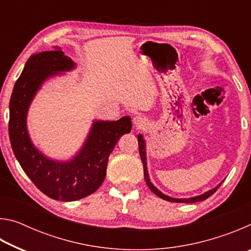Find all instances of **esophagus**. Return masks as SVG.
<instances>
[{
    "label": "esophagus",
    "instance_id": "obj_1",
    "mask_svg": "<svg viewBox=\"0 0 251 251\" xmlns=\"http://www.w3.org/2000/svg\"><path fill=\"white\" fill-rule=\"evenodd\" d=\"M133 123H134L135 127H137V128H144L145 125L147 124V121L144 116H136V117H134Z\"/></svg>",
    "mask_w": 251,
    "mask_h": 251
}]
</instances>
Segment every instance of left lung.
I'll return each instance as SVG.
<instances>
[{"mask_svg":"<svg viewBox=\"0 0 251 251\" xmlns=\"http://www.w3.org/2000/svg\"><path fill=\"white\" fill-rule=\"evenodd\" d=\"M138 147H139V155H141V158L143 161V166H144V177H145V181L148 186V188H150L152 193H154L156 196H158L161 199H165V201H172V202H197V201H202L207 199L208 197H210L212 194L216 193V190H217L220 185H222V182L218 186H216L215 188H212L210 190H208L205 194L202 195H199V196H195V197H190V198H173V197H169L167 195H165L156 188V187L151 184V181L150 179V175H148V172H147V161H146V145H145V141H144L143 138V135L139 134L138 135Z\"/></svg>","mask_w":251,"mask_h":251,"instance_id":"left-lung-1","label":"left lung"}]
</instances>
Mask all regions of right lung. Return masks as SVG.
<instances>
[{"label": "right lung", "instance_id": "1", "mask_svg": "<svg viewBox=\"0 0 251 251\" xmlns=\"http://www.w3.org/2000/svg\"><path fill=\"white\" fill-rule=\"evenodd\" d=\"M74 67L75 63L61 49L33 54L16 80L10 100L8 135L16 159L42 193L62 201H78L100 188L110 152L120 137L131 129L129 116L94 122L84 146L69 161L50 159L34 147L26 127L29 104L46 79Z\"/></svg>", "mask_w": 251, "mask_h": 251}]
</instances>
